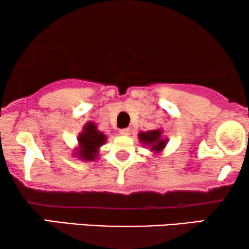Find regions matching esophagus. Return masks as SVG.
<instances>
[{
	"instance_id": "obj_1",
	"label": "esophagus",
	"mask_w": 249,
	"mask_h": 249,
	"mask_svg": "<svg viewBox=\"0 0 249 249\" xmlns=\"http://www.w3.org/2000/svg\"><path fill=\"white\" fill-rule=\"evenodd\" d=\"M120 135L121 136H128L129 134H130V129L129 128H124V129H120Z\"/></svg>"
}]
</instances>
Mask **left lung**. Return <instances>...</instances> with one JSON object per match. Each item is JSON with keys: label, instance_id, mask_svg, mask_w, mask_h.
Segmentation results:
<instances>
[{"label": "left lung", "instance_id": "1", "mask_svg": "<svg viewBox=\"0 0 249 249\" xmlns=\"http://www.w3.org/2000/svg\"><path fill=\"white\" fill-rule=\"evenodd\" d=\"M161 135L162 131L160 129H156V130H151L147 132H141L138 137L142 144L151 146V151L160 152L162 148H164L166 144V142L161 138Z\"/></svg>", "mask_w": 249, "mask_h": 249}]
</instances>
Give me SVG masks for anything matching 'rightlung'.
<instances>
[{"label":"right lung","mask_w":249,"mask_h":249,"mask_svg":"<svg viewBox=\"0 0 249 249\" xmlns=\"http://www.w3.org/2000/svg\"><path fill=\"white\" fill-rule=\"evenodd\" d=\"M80 148L78 156L85 161H94L97 156L98 148L107 142V137L103 132L98 131L93 122L85 124L84 130L78 136Z\"/></svg>","instance_id":"add662e5"}]
</instances>
